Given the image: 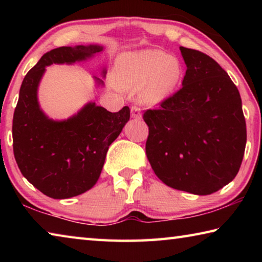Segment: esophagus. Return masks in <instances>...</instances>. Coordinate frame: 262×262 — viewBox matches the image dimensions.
Instances as JSON below:
<instances>
[{
	"mask_svg": "<svg viewBox=\"0 0 262 262\" xmlns=\"http://www.w3.org/2000/svg\"><path fill=\"white\" fill-rule=\"evenodd\" d=\"M130 113H132V117L134 119H141V108L139 107V106L136 105H133L130 107Z\"/></svg>",
	"mask_w": 262,
	"mask_h": 262,
	"instance_id": "1",
	"label": "esophagus"
}]
</instances>
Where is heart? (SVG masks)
Instances as JSON below:
<instances>
[{
  "mask_svg": "<svg viewBox=\"0 0 262 262\" xmlns=\"http://www.w3.org/2000/svg\"><path fill=\"white\" fill-rule=\"evenodd\" d=\"M179 61L157 50L127 53L118 61V77L125 89L140 91L142 103L157 105L172 95L181 78Z\"/></svg>",
  "mask_w": 262,
  "mask_h": 262,
  "instance_id": "b5f03b06",
  "label": "heart"
}]
</instances>
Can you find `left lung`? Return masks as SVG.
Segmentation results:
<instances>
[{
  "instance_id": "left-lung-1",
  "label": "left lung",
  "mask_w": 262,
  "mask_h": 262,
  "mask_svg": "<svg viewBox=\"0 0 262 262\" xmlns=\"http://www.w3.org/2000/svg\"><path fill=\"white\" fill-rule=\"evenodd\" d=\"M186 63L183 88L147 110L145 154L164 184L208 195L234 179L246 145V122L234 83L200 51L180 47Z\"/></svg>"
}]
</instances>
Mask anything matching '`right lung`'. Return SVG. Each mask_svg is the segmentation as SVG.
<instances>
[{
  "label": "right lung",
  "instance_id": "obj_1",
  "mask_svg": "<svg viewBox=\"0 0 262 262\" xmlns=\"http://www.w3.org/2000/svg\"><path fill=\"white\" fill-rule=\"evenodd\" d=\"M101 51L99 45L54 48L41 56L20 85L12 120L15 159L29 183L52 199H69L94 187L108 147L129 120L130 111L125 106L112 113L89 103L67 120L54 121L39 106V82L47 66L70 64Z\"/></svg>",
  "mask_w": 262,
  "mask_h": 262
}]
</instances>
